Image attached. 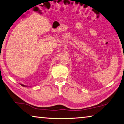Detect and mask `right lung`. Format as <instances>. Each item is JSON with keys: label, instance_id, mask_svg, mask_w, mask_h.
Wrapping results in <instances>:
<instances>
[{"label": "right lung", "instance_id": "add662e5", "mask_svg": "<svg viewBox=\"0 0 124 124\" xmlns=\"http://www.w3.org/2000/svg\"><path fill=\"white\" fill-rule=\"evenodd\" d=\"M21 85L22 86H25V85H22V84H21Z\"/></svg>", "mask_w": 124, "mask_h": 124}]
</instances>
